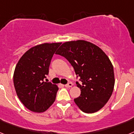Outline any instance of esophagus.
Wrapping results in <instances>:
<instances>
[{
    "instance_id": "34e87169",
    "label": "esophagus",
    "mask_w": 134,
    "mask_h": 134,
    "mask_svg": "<svg viewBox=\"0 0 134 134\" xmlns=\"http://www.w3.org/2000/svg\"><path fill=\"white\" fill-rule=\"evenodd\" d=\"M73 85V84L72 83V82H69V83H68L67 85H64V86H65V87H66V88H70V87H72Z\"/></svg>"
}]
</instances>
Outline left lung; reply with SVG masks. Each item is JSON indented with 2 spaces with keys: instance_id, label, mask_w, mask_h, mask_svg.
I'll use <instances>...</instances> for the list:
<instances>
[{
  "instance_id": "obj_1",
  "label": "left lung",
  "mask_w": 134,
  "mask_h": 134,
  "mask_svg": "<svg viewBox=\"0 0 134 134\" xmlns=\"http://www.w3.org/2000/svg\"><path fill=\"white\" fill-rule=\"evenodd\" d=\"M56 54L67 59L80 78L76 83L80 95L74 99L79 109L93 113L103 108L115 85L113 65L105 53L89 41L77 40L62 43Z\"/></svg>"
}]
</instances>
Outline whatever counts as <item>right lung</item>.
Segmentation results:
<instances>
[{"instance_id": "right-lung-1", "label": "right lung", "mask_w": 134, "mask_h": 134, "mask_svg": "<svg viewBox=\"0 0 134 134\" xmlns=\"http://www.w3.org/2000/svg\"><path fill=\"white\" fill-rule=\"evenodd\" d=\"M61 43H45L27 50L19 60L13 82L19 99L25 107L42 113L54 103L58 87L44 81L51 60Z\"/></svg>"}]
</instances>
